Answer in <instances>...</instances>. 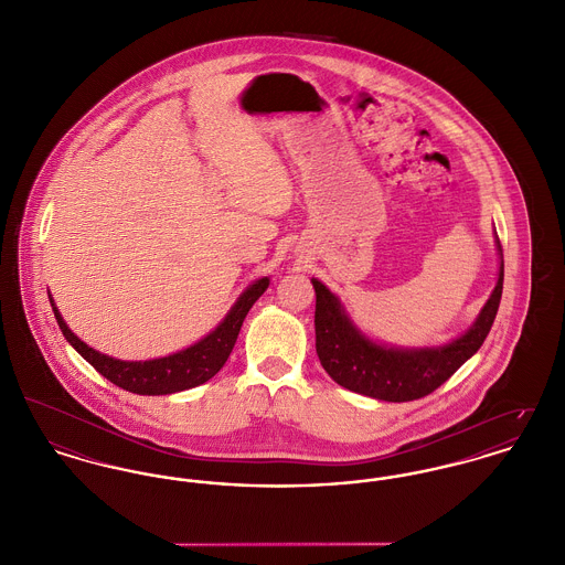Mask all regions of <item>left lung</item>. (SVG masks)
I'll list each match as a JSON object with an SVG mask.
<instances>
[{
    "label": "left lung",
    "instance_id": "8db88e82",
    "mask_svg": "<svg viewBox=\"0 0 565 565\" xmlns=\"http://www.w3.org/2000/svg\"><path fill=\"white\" fill-rule=\"evenodd\" d=\"M499 280L475 323L456 341L440 348L397 350L369 341L350 321L339 298L312 278L315 287V348L326 373L348 391L382 399L412 402L443 386L486 341L503 296V248Z\"/></svg>",
    "mask_w": 565,
    "mask_h": 565
}]
</instances>
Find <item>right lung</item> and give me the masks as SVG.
Returning <instances> with one entry per match:
<instances>
[{"instance_id":"right-lung-1","label":"right lung","mask_w":565,"mask_h":565,"mask_svg":"<svg viewBox=\"0 0 565 565\" xmlns=\"http://www.w3.org/2000/svg\"><path fill=\"white\" fill-rule=\"evenodd\" d=\"M269 287V278H258L253 282L235 302V307L228 310L224 321L209 332L205 339L199 343L190 345L183 352L170 354L166 359L140 360V362H129V360H116L111 356L99 354L97 350L88 348L82 339H77L68 326L64 323L62 315L57 307L52 302L53 315L57 319V326L64 334V339L88 360L103 377H107L111 384L136 393V395H170L179 391H188L194 386L205 384L211 380L231 356L237 334L242 330V323L248 315V310L263 296V291Z\"/></svg>"}]
</instances>
